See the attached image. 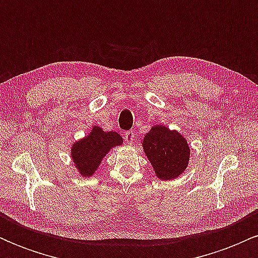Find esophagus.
<instances>
[{
    "label": "esophagus",
    "mask_w": 258,
    "mask_h": 258,
    "mask_svg": "<svg viewBox=\"0 0 258 258\" xmlns=\"http://www.w3.org/2000/svg\"><path fill=\"white\" fill-rule=\"evenodd\" d=\"M123 138H125V142L127 144H133V142H135V132L133 131H127L125 132V136H123Z\"/></svg>",
    "instance_id": "34e87169"
}]
</instances>
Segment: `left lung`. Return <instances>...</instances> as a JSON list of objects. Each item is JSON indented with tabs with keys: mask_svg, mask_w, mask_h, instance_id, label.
Segmentation results:
<instances>
[{
	"mask_svg": "<svg viewBox=\"0 0 258 258\" xmlns=\"http://www.w3.org/2000/svg\"><path fill=\"white\" fill-rule=\"evenodd\" d=\"M148 160L161 180H171L185 171L190 158V148L184 136L164 125H154L142 139Z\"/></svg>",
	"mask_w": 258,
	"mask_h": 258,
	"instance_id": "1",
	"label": "left lung"
}]
</instances>
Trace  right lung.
I'll return each instance as SVG.
<instances>
[{"mask_svg":"<svg viewBox=\"0 0 258 258\" xmlns=\"http://www.w3.org/2000/svg\"><path fill=\"white\" fill-rule=\"evenodd\" d=\"M122 143L123 139L117 132L103 131L102 127L94 125L88 135L73 144L70 156L80 176L86 178L93 176L102 160L112 148Z\"/></svg>","mask_w":258,"mask_h":258,"instance_id":"add662e5","label":"right lung"}]
</instances>
